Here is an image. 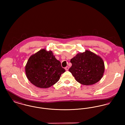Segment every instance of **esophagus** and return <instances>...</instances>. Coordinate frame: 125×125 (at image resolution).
<instances>
[{"instance_id":"1","label":"esophagus","mask_w":125,"mask_h":125,"mask_svg":"<svg viewBox=\"0 0 125 125\" xmlns=\"http://www.w3.org/2000/svg\"><path fill=\"white\" fill-rule=\"evenodd\" d=\"M65 69L66 71H68L69 69V67L68 66H66V67H65Z\"/></svg>"}]
</instances>
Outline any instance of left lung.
Wrapping results in <instances>:
<instances>
[{"label": "left lung", "instance_id": "8db88e82", "mask_svg": "<svg viewBox=\"0 0 125 125\" xmlns=\"http://www.w3.org/2000/svg\"><path fill=\"white\" fill-rule=\"evenodd\" d=\"M72 64L69 71L75 80L84 85H90L98 82L104 72L103 59L89 51L78 53L71 59Z\"/></svg>", "mask_w": 125, "mask_h": 125}]
</instances>
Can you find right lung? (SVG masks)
Listing matches in <instances>:
<instances>
[{"label": "right lung", "instance_id": "add662e5", "mask_svg": "<svg viewBox=\"0 0 125 125\" xmlns=\"http://www.w3.org/2000/svg\"><path fill=\"white\" fill-rule=\"evenodd\" d=\"M65 70L52 51H38L28 59L25 66L28 79L36 87L48 88L57 83Z\"/></svg>", "mask_w": 125, "mask_h": 125}]
</instances>
